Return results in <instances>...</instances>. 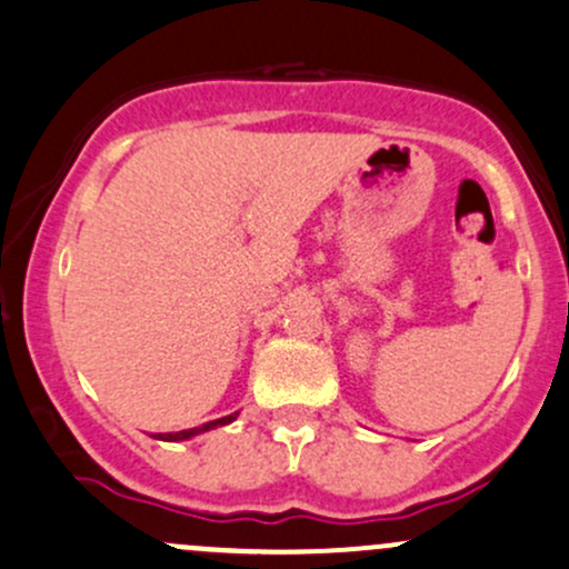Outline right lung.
<instances>
[{
  "label": "right lung",
  "instance_id": "right-lung-1",
  "mask_svg": "<svg viewBox=\"0 0 569 569\" xmlns=\"http://www.w3.org/2000/svg\"><path fill=\"white\" fill-rule=\"evenodd\" d=\"M236 415H238V412H236ZM236 415H228V418L211 420V423H203V426H198V429L173 431V433H157V439H164V442H179V439H189V437H194V433H203V431H209V429H217V426H224V423H230V420H236Z\"/></svg>",
  "mask_w": 569,
  "mask_h": 569
}]
</instances>
